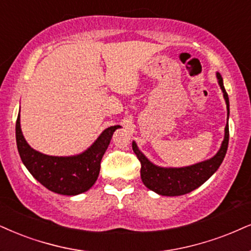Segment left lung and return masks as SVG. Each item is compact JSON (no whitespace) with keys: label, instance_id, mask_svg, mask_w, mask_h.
I'll use <instances>...</instances> for the list:
<instances>
[{"label":"left lung","instance_id":"left-lung-1","mask_svg":"<svg viewBox=\"0 0 251 251\" xmlns=\"http://www.w3.org/2000/svg\"><path fill=\"white\" fill-rule=\"evenodd\" d=\"M216 79L220 86L224 99L227 104V125L225 126V137L222 141L220 149L212 158L199 162L190 166L182 168H163L158 166L145 157V154L138 149L137 144L132 141V150L137 154L141 162V178L143 184L149 190L156 192L159 196L165 197H178L182 194H187L194 191L203 182L208 180L216 170L220 168L224 162L228 149V141H229V126H228V119H229V99L226 92L221 74L216 72Z\"/></svg>","mask_w":251,"mask_h":251}]
</instances>
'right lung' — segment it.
Masks as SVG:
<instances>
[{
    "label": "right lung",
    "instance_id": "add662e5",
    "mask_svg": "<svg viewBox=\"0 0 251 251\" xmlns=\"http://www.w3.org/2000/svg\"><path fill=\"white\" fill-rule=\"evenodd\" d=\"M121 126L104 129L91 147L74 156H50L31 148L21 129V116L16 122L17 149L22 162L32 177L43 186L63 196H78L95 184L100 163L114 131Z\"/></svg>",
    "mask_w": 251,
    "mask_h": 251
}]
</instances>
